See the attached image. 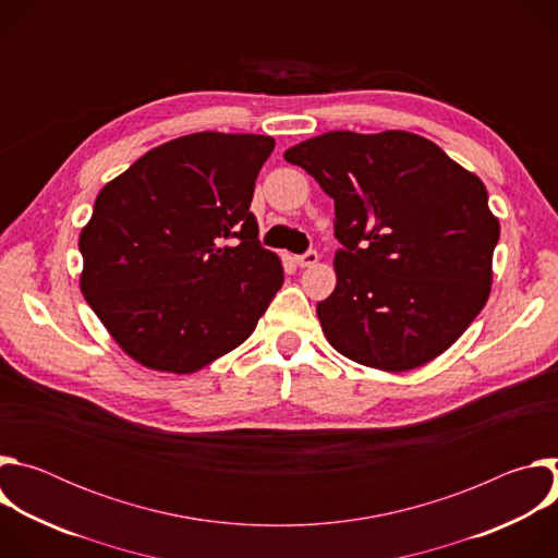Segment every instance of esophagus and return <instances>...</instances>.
<instances>
[{"mask_svg": "<svg viewBox=\"0 0 558 558\" xmlns=\"http://www.w3.org/2000/svg\"><path fill=\"white\" fill-rule=\"evenodd\" d=\"M295 263H298L300 267H311V265H315V263H317V252L308 250V252H304V254L295 256Z\"/></svg>", "mask_w": 558, "mask_h": 558, "instance_id": "esophagus-1", "label": "esophagus"}]
</instances>
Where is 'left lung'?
I'll list each match as a JSON object with an SVG mask.
<instances>
[{"label":"left lung","mask_w":558,"mask_h":558,"mask_svg":"<svg viewBox=\"0 0 558 558\" xmlns=\"http://www.w3.org/2000/svg\"><path fill=\"white\" fill-rule=\"evenodd\" d=\"M336 203L338 284L317 302L329 344L390 373L441 355L484 308L499 220L486 185L433 141L327 132L284 151Z\"/></svg>","instance_id":"left-lung-1"}]
</instances>
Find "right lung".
Masks as SVG:
<instances>
[{"label": "right lung", "instance_id": "1", "mask_svg": "<svg viewBox=\"0 0 558 558\" xmlns=\"http://www.w3.org/2000/svg\"><path fill=\"white\" fill-rule=\"evenodd\" d=\"M276 141L196 132L143 154L78 235L82 293L138 364L194 373L241 347L284 282L254 185Z\"/></svg>", "mask_w": 558, "mask_h": 558}]
</instances>
